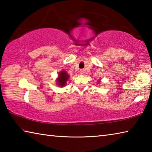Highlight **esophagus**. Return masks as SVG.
Wrapping results in <instances>:
<instances>
[{"label":"esophagus","mask_w":152,"mask_h":152,"mask_svg":"<svg viewBox=\"0 0 152 152\" xmlns=\"http://www.w3.org/2000/svg\"><path fill=\"white\" fill-rule=\"evenodd\" d=\"M80 73L81 75H83V74H84V73H85V70H83V69H81V70H80Z\"/></svg>","instance_id":"34e87169"}]
</instances>
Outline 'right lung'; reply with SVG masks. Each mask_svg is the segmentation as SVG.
Masks as SVG:
<instances>
[{"label":"right lung","instance_id":"add662e5","mask_svg":"<svg viewBox=\"0 0 152 152\" xmlns=\"http://www.w3.org/2000/svg\"><path fill=\"white\" fill-rule=\"evenodd\" d=\"M69 78V76L65 71H61V72L58 74V79L57 80L58 84L59 86H64L66 85V81Z\"/></svg>","mask_w":152,"mask_h":152}]
</instances>
